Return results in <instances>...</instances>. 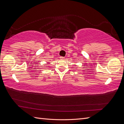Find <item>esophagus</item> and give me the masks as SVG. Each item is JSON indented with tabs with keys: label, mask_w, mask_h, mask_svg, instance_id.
Wrapping results in <instances>:
<instances>
[{
	"label": "esophagus",
	"mask_w": 124,
	"mask_h": 124,
	"mask_svg": "<svg viewBox=\"0 0 124 124\" xmlns=\"http://www.w3.org/2000/svg\"><path fill=\"white\" fill-rule=\"evenodd\" d=\"M60 59H65V57H62V56H61V57H60Z\"/></svg>",
	"instance_id": "34e87169"
}]
</instances>
